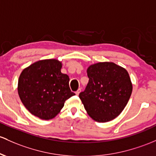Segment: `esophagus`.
Segmentation results:
<instances>
[{"instance_id": "obj_1", "label": "esophagus", "mask_w": 156, "mask_h": 156, "mask_svg": "<svg viewBox=\"0 0 156 156\" xmlns=\"http://www.w3.org/2000/svg\"><path fill=\"white\" fill-rule=\"evenodd\" d=\"M80 92H81V89H78V90H77L76 92H75V94H76L77 95H79V93H80Z\"/></svg>"}]
</instances>
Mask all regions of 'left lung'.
<instances>
[{
	"label": "left lung",
	"instance_id": "1",
	"mask_svg": "<svg viewBox=\"0 0 156 156\" xmlns=\"http://www.w3.org/2000/svg\"><path fill=\"white\" fill-rule=\"evenodd\" d=\"M89 82L79 98L89 115L98 122L119 116L133 91L130 78L124 68L112 62H100L87 69Z\"/></svg>",
	"mask_w": 156,
	"mask_h": 156
}]
</instances>
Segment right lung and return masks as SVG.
I'll return each mask as SVG.
<instances>
[{
    "label": "right lung",
    "mask_w": 156,
    "mask_h": 156,
    "mask_svg": "<svg viewBox=\"0 0 156 156\" xmlns=\"http://www.w3.org/2000/svg\"><path fill=\"white\" fill-rule=\"evenodd\" d=\"M62 64L55 59L38 61L22 71L18 92L22 103L41 119L55 117L65 101L75 94L70 90L69 78L61 72Z\"/></svg>",
    "instance_id": "add662e5"
}]
</instances>
